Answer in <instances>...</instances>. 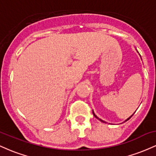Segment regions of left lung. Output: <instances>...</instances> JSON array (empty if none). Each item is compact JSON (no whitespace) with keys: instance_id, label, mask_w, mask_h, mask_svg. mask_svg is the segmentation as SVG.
Masks as SVG:
<instances>
[{"instance_id":"left-lung-1","label":"left lung","mask_w":156,"mask_h":156,"mask_svg":"<svg viewBox=\"0 0 156 156\" xmlns=\"http://www.w3.org/2000/svg\"><path fill=\"white\" fill-rule=\"evenodd\" d=\"M136 51H137V50H136ZM137 53H139V52H138V51H137ZM139 55H140V54H139ZM140 56H141V55H140ZM92 113H93V114H94V117H96V118H97V119H99V120H100V121H101V122H105V121L102 120V119H100V118H99V117H97V116H96V114H94V111H92ZM132 115H133V114H132ZM132 115H131V116H130V117H128V119H125V120L124 121V122H125L128 121V119H130V117H132ZM105 123H106V122H105Z\"/></svg>"}]
</instances>
